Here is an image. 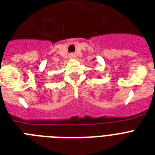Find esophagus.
Wrapping results in <instances>:
<instances>
[{
    "label": "esophagus",
    "mask_w": 155,
    "mask_h": 155,
    "mask_svg": "<svg viewBox=\"0 0 155 155\" xmlns=\"http://www.w3.org/2000/svg\"><path fill=\"white\" fill-rule=\"evenodd\" d=\"M75 55H76V54H75V53H71L70 54V57H71V58H74V57H75Z\"/></svg>",
    "instance_id": "esophagus-1"
}]
</instances>
